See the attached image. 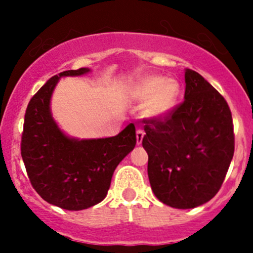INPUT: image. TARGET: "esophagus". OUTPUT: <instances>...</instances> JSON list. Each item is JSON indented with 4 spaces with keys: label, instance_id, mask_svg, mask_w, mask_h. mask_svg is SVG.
<instances>
[{
    "label": "esophagus",
    "instance_id": "1",
    "mask_svg": "<svg viewBox=\"0 0 253 253\" xmlns=\"http://www.w3.org/2000/svg\"><path fill=\"white\" fill-rule=\"evenodd\" d=\"M136 137H137V144H141L142 141H143V137H144V131H143V129H141V128L137 129Z\"/></svg>",
    "mask_w": 253,
    "mask_h": 253
}]
</instances>
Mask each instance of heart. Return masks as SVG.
<instances>
[{"instance_id":"obj_1","label":"heart","mask_w":253,"mask_h":253,"mask_svg":"<svg viewBox=\"0 0 253 253\" xmlns=\"http://www.w3.org/2000/svg\"><path fill=\"white\" fill-rule=\"evenodd\" d=\"M133 94L139 100H147L145 114L150 117H162L174 109L180 95L176 81L162 76H148L134 85Z\"/></svg>"}]
</instances>
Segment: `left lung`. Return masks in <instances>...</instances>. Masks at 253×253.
<instances>
[{
    "mask_svg": "<svg viewBox=\"0 0 253 253\" xmlns=\"http://www.w3.org/2000/svg\"><path fill=\"white\" fill-rule=\"evenodd\" d=\"M185 100L162 117L143 119L148 177L159 201L190 209L220 190L235 149L231 111L200 73L185 72Z\"/></svg>",
    "mask_w": 253,
    "mask_h": 253,
    "instance_id": "left-lung-1",
    "label": "left lung"
}]
</instances>
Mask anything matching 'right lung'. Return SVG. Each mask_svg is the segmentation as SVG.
Listing matches in <instances>:
<instances>
[{
    "mask_svg": "<svg viewBox=\"0 0 253 253\" xmlns=\"http://www.w3.org/2000/svg\"><path fill=\"white\" fill-rule=\"evenodd\" d=\"M88 68L51 77L28 104L20 154L33 188L46 202L67 211H82L105 198L115 169L136 145L129 124L117 136L72 139L58 129L50 114V98L62 76H81Z\"/></svg>",
    "mask_w": 253,
    "mask_h": 253,
    "instance_id": "obj_1",
    "label": "right lung"
}]
</instances>
